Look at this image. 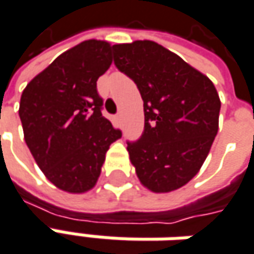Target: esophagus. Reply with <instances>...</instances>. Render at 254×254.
Here are the masks:
<instances>
[{"instance_id": "34e87169", "label": "esophagus", "mask_w": 254, "mask_h": 254, "mask_svg": "<svg viewBox=\"0 0 254 254\" xmlns=\"http://www.w3.org/2000/svg\"><path fill=\"white\" fill-rule=\"evenodd\" d=\"M114 119H115V122H117L118 125H121V124H122V114H117Z\"/></svg>"}]
</instances>
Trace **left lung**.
Here are the masks:
<instances>
[{
	"label": "left lung",
	"mask_w": 254,
	"mask_h": 254,
	"mask_svg": "<svg viewBox=\"0 0 254 254\" xmlns=\"http://www.w3.org/2000/svg\"><path fill=\"white\" fill-rule=\"evenodd\" d=\"M114 60L143 100V135L127 143L137 179L153 192L179 190L197 176L218 133L214 83L153 40L114 45Z\"/></svg>",
	"instance_id": "1"
}]
</instances>
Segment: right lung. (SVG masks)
Listing matches in <instances>:
<instances>
[{
	"mask_svg": "<svg viewBox=\"0 0 254 254\" xmlns=\"http://www.w3.org/2000/svg\"><path fill=\"white\" fill-rule=\"evenodd\" d=\"M110 42L90 39L56 57L25 87L23 137L45 177L70 194L95 187L111 143L122 136L101 114L97 80L112 64Z\"/></svg>",
	"mask_w": 254,
	"mask_h": 254,
	"instance_id": "1",
	"label": "right lung"
}]
</instances>
